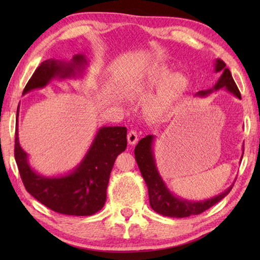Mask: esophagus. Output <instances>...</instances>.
Returning a JSON list of instances; mask_svg holds the SVG:
<instances>
[{
  "label": "esophagus",
  "mask_w": 260,
  "mask_h": 260,
  "mask_svg": "<svg viewBox=\"0 0 260 260\" xmlns=\"http://www.w3.org/2000/svg\"><path fill=\"white\" fill-rule=\"evenodd\" d=\"M127 141H128V144H131V145L136 144V142L139 141V135H137L136 131L132 129L128 132V134H127Z\"/></svg>",
  "instance_id": "1"
}]
</instances>
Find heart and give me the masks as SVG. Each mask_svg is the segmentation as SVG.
<instances>
[{
    "label": "heart",
    "instance_id": "heart-1",
    "mask_svg": "<svg viewBox=\"0 0 260 260\" xmlns=\"http://www.w3.org/2000/svg\"><path fill=\"white\" fill-rule=\"evenodd\" d=\"M161 87V91L152 105V112L155 115L162 114L183 92L186 87V79L182 75H173L167 67H159L154 69L146 80L137 87L134 95L137 98H144L154 89Z\"/></svg>",
    "mask_w": 260,
    "mask_h": 260
}]
</instances>
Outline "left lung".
I'll return each mask as SVG.
<instances>
[{
    "label": "left lung",
    "mask_w": 260,
    "mask_h": 260,
    "mask_svg": "<svg viewBox=\"0 0 260 260\" xmlns=\"http://www.w3.org/2000/svg\"><path fill=\"white\" fill-rule=\"evenodd\" d=\"M214 69L215 73H219V71L222 73L217 84H215L211 89L201 90L197 92V95L204 97L208 96L209 93L213 92L214 90L225 88L228 91L234 93L236 97L241 99L238 87H237L233 76H231L230 70L228 68H225V63L222 60H215ZM153 135H147L144 139H142L139 142V144L136 145L134 153L137 165H139L141 171V174L147 185L150 204L155 212L171 218H185L190 217V215L200 214L209 208L214 206L215 203H218L220 200H222V199L231 191V189H233V185H231L224 192H222L221 194H219L212 199H208V200L204 201H187L184 200V199L175 197L173 193L168 189V186L165 185L164 181L162 180L161 175L158 173L153 153ZM242 155H244V154H242Z\"/></svg>",
    "instance_id": "left-lung-1"
}]
</instances>
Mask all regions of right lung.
<instances>
[{
    "label": "right lung",
    "instance_id": "obj_1",
    "mask_svg": "<svg viewBox=\"0 0 260 260\" xmlns=\"http://www.w3.org/2000/svg\"><path fill=\"white\" fill-rule=\"evenodd\" d=\"M86 64L87 60L82 54H77L70 62L48 59L36 69L22 95L46 87L53 78H74L84 71ZM126 127H102L84 159L73 172L47 178L35 172L29 165L27 154L20 146L16 124L14 157L26 191L39 202L61 214L91 215L106 201L109 175L116 157L126 150Z\"/></svg>",
    "mask_w": 260,
    "mask_h": 260
}]
</instances>
